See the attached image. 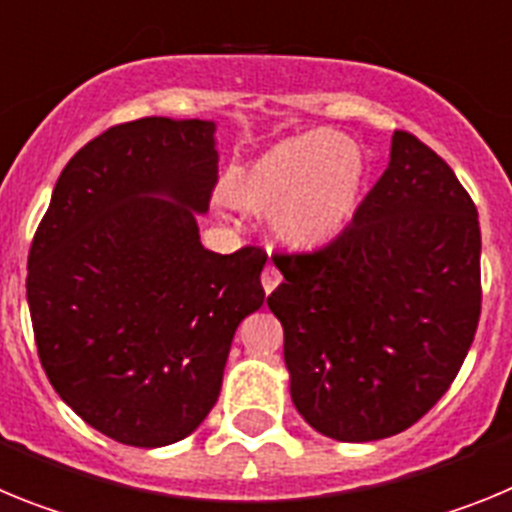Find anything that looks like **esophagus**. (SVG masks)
Listing matches in <instances>:
<instances>
[{
  "mask_svg": "<svg viewBox=\"0 0 512 512\" xmlns=\"http://www.w3.org/2000/svg\"><path fill=\"white\" fill-rule=\"evenodd\" d=\"M279 282H282V274H279L277 266H274V264L266 266L264 274H261V284H264L266 295H271V292L279 287Z\"/></svg>",
  "mask_w": 512,
  "mask_h": 512,
  "instance_id": "34e87169",
  "label": "esophagus"
}]
</instances>
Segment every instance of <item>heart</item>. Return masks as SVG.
Here are the masks:
<instances>
[{
    "label": "heart",
    "instance_id": "1",
    "mask_svg": "<svg viewBox=\"0 0 512 512\" xmlns=\"http://www.w3.org/2000/svg\"><path fill=\"white\" fill-rule=\"evenodd\" d=\"M361 187L359 148L330 130H307L235 171L228 197L253 215L271 212V230L287 246L320 248L354 220Z\"/></svg>",
    "mask_w": 512,
    "mask_h": 512
}]
</instances>
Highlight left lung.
I'll list each match as a JSON object with an SVG mask.
<instances>
[{
	"instance_id": "left-lung-1",
	"label": "left lung",
	"mask_w": 512,
	"mask_h": 512,
	"mask_svg": "<svg viewBox=\"0 0 512 512\" xmlns=\"http://www.w3.org/2000/svg\"><path fill=\"white\" fill-rule=\"evenodd\" d=\"M477 207L441 156L395 130L390 166L336 241L277 253L266 305L284 328L297 413L364 443L418 423L449 390L479 323Z\"/></svg>"
}]
</instances>
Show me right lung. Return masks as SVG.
<instances>
[{
    "label": "right lung",
    "mask_w": 512,
    "mask_h": 512,
    "mask_svg": "<svg viewBox=\"0 0 512 512\" xmlns=\"http://www.w3.org/2000/svg\"><path fill=\"white\" fill-rule=\"evenodd\" d=\"M212 120H143L89 140L58 176L27 256L45 374L92 428L158 449L200 428L235 328L264 305L261 248L207 251Z\"/></svg>",
    "instance_id": "add662e5"
}]
</instances>
